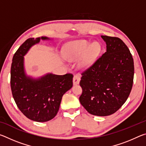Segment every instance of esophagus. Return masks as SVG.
Instances as JSON below:
<instances>
[{"label": "esophagus", "instance_id": "esophagus-1", "mask_svg": "<svg viewBox=\"0 0 146 146\" xmlns=\"http://www.w3.org/2000/svg\"><path fill=\"white\" fill-rule=\"evenodd\" d=\"M80 77L78 75H75L73 76V85H77L80 82Z\"/></svg>", "mask_w": 146, "mask_h": 146}]
</instances>
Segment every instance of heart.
I'll return each mask as SVG.
<instances>
[{"instance_id": "1", "label": "heart", "mask_w": 146, "mask_h": 146, "mask_svg": "<svg viewBox=\"0 0 146 146\" xmlns=\"http://www.w3.org/2000/svg\"><path fill=\"white\" fill-rule=\"evenodd\" d=\"M101 51V46L97 42L91 43L86 40H78L70 42L63 47V54L66 58L70 61H75L82 58L79 66L82 69H87L95 62Z\"/></svg>"}]
</instances>
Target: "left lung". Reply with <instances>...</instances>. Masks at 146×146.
<instances>
[{
  "label": "left lung",
  "instance_id": "8db88e82",
  "mask_svg": "<svg viewBox=\"0 0 146 146\" xmlns=\"http://www.w3.org/2000/svg\"><path fill=\"white\" fill-rule=\"evenodd\" d=\"M106 51L82 73L79 98L90 114L105 117L122 107L131 91L134 62L125 43L118 37L102 35Z\"/></svg>",
  "mask_w": 146,
  "mask_h": 146
}]
</instances>
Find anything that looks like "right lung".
<instances>
[{"mask_svg": "<svg viewBox=\"0 0 146 146\" xmlns=\"http://www.w3.org/2000/svg\"><path fill=\"white\" fill-rule=\"evenodd\" d=\"M40 40L50 38H29L17 49L12 60L10 83L13 97L20 111L29 119L44 122L57 114L62 96L72 88L73 75L47 73L35 78L26 75L24 56Z\"/></svg>", "mask_w": 146, "mask_h": 146, "instance_id": "right-lung-1", "label": "right lung"}]
</instances>
